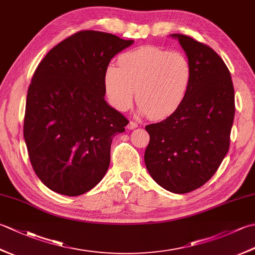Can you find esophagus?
Masks as SVG:
<instances>
[{
    "label": "esophagus",
    "instance_id": "1",
    "mask_svg": "<svg viewBox=\"0 0 255 255\" xmlns=\"http://www.w3.org/2000/svg\"><path fill=\"white\" fill-rule=\"evenodd\" d=\"M137 127H138V124L136 122H133V121H130V122H129V124L127 125V128L128 129H134V128H137Z\"/></svg>",
    "mask_w": 255,
    "mask_h": 255
}]
</instances>
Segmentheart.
Instances as JSON below:
<instances>
[{
    "label": "heart",
    "instance_id": "b5f03b06",
    "mask_svg": "<svg viewBox=\"0 0 255 255\" xmlns=\"http://www.w3.org/2000/svg\"><path fill=\"white\" fill-rule=\"evenodd\" d=\"M192 82V67L180 52L155 46H143L118 57V68L106 69L107 99L118 111L131 106L134 89L140 112L162 119L183 104Z\"/></svg>",
    "mask_w": 255,
    "mask_h": 255
}]
</instances>
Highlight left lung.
<instances>
[{
	"label": "left lung",
	"mask_w": 255,
	"mask_h": 255,
	"mask_svg": "<svg viewBox=\"0 0 255 255\" xmlns=\"http://www.w3.org/2000/svg\"><path fill=\"white\" fill-rule=\"evenodd\" d=\"M192 67V82L178 110L145 126L150 141L144 163L153 180L172 193L185 194L209 181L230 145L235 90L224 60L194 38L172 34Z\"/></svg>",
	"instance_id": "obj_1"
}]
</instances>
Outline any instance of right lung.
<instances>
[{"label":"right lung","mask_w":255,"mask_h":255,"mask_svg":"<svg viewBox=\"0 0 255 255\" xmlns=\"http://www.w3.org/2000/svg\"><path fill=\"white\" fill-rule=\"evenodd\" d=\"M133 40L81 30L38 64L26 99L24 139L36 175L51 191L78 196L108 170L111 144L129 123L104 100L112 58Z\"/></svg>","instance_id":"obj_1"}]
</instances>
